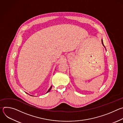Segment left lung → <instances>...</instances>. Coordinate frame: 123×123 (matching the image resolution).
Listing matches in <instances>:
<instances>
[{
	"mask_svg": "<svg viewBox=\"0 0 123 123\" xmlns=\"http://www.w3.org/2000/svg\"><path fill=\"white\" fill-rule=\"evenodd\" d=\"M102 44H103V45L104 46V47H105V46L104 45V44H103V40L102 39Z\"/></svg>",
	"mask_w": 123,
	"mask_h": 123,
	"instance_id": "1",
	"label": "left lung"
}]
</instances>
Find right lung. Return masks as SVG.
<instances>
[{"label": "right lung", "mask_w": 123, "mask_h": 123, "mask_svg": "<svg viewBox=\"0 0 123 123\" xmlns=\"http://www.w3.org/2000/svg\"><path fill=\"white\" fill-rule=\"evenodd\" d=\"M51 87H52V86H50V88H49V90H48V91H47V93H48V92H49V91H50V90H51Z\"/></svg>", "instance_id": "obj_1"}]
</instances>
